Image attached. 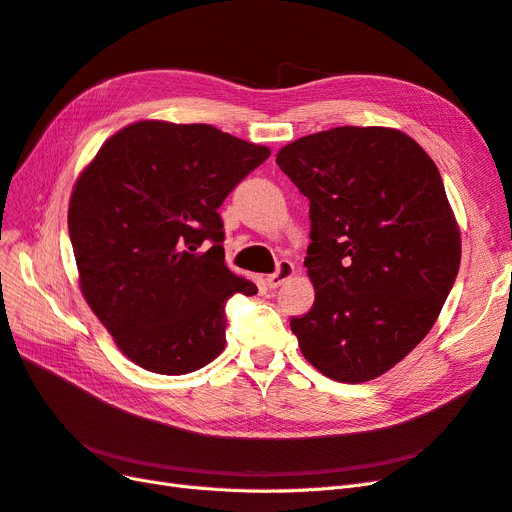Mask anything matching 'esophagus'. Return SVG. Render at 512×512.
Segmentation results:
<instances>
[{"label":"esophagus","mask_w":512,"mask_h":512,"mask_svg":"<svg viewBox=\"0 0 512 512\" xmlns=\"http://www.w3.org/2000/svg\"><path fill=\"white\" fill-rule=\"evenodd\" d=\"M292 275H294V265H292V262H288V260H282L280 265H277V271L267 275V286L269 288L282 286L286 280H290Z\"/></svg>","instance_id":"obj_1"}]
</instances>
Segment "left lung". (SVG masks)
I'll use <instances>...</instances> for the list:
<instances>
[{"instance_id": "obj_1", "label": "left lung", "mask_w": 512, "mask_h": 512, "mask_svg": "<svg viewBox=\"0 0 512 512\" xmlns=\"http://www.w3.org/2000/svg\"><path fill=\"white\" fill-rule=\"evenodd\" d=\"M309 200L305 267L316 299L290 320L305 359L337 382H367L436 324L461 262L438 166L408 134L342 126L277 151Z\"/></svg>"}]
</instances>
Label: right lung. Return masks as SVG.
<instances>
[{
    "mask_svg": "<svg viewBox=\"0 0 512 512\" xmlns=\"http://www.w3.org/2000/svg\"><path fill=\"white\" fill-rule=\"evenodd\" d=\"M269 156L207 123L147 119L108 138L76 179L81 292L138 367L181 376L224 350L226 301L258 288L226 267L218 209Z\"/></svg>",
    "mask_w": 512,
    "mask_h": 512,
    "instance_id": "add662e5",
    "label": "right lung"
}]
</instances>
